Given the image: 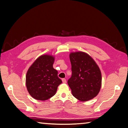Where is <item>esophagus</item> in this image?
<instances>
[{
  "label": "esophagus",
  "instance_id": "obj_1",
  "mask_svg": "<svg viewBox=\"0 0 128 128\" xmlns=\"http://www.w3.org/2000/svg\"><path fill=\"white\" fill-rule=\"evenodd\" d=\"M62 82H63V83H64V84H65V83L66 82V80L65 78H62Z\"/></svg>",
  "mask_w": 128,
  "mask_h": 128
}]
</instances>
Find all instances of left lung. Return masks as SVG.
<instances>
[{
	"instance_id": "8db88e82",
	"label": "left lung",
	"mask_w": 128,
	"mask_h": 128,
	"mask_svg": "<svg viewBox=\"0 0 128 128\" xmlns=\"http://www.w3.org/2000/svg\"><path fill=\"white\" fill-rule=\"evenodd\" d=\"M72 75L68 84L76 99L86 102L96 97L102 86V74L96 62L87 53L70 54Z\"/></svg>"
}]
</instances>
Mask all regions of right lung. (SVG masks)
Returning <instances> with one entry per match:
<instances>
[{
    "label": "right lung",
    "mask_w": 128,
    "mask_h": 128,
    "mask_svg": "<svg viewBox=\"0 0 128 128\" xmlns=\"http://www.w3.org/2000/svg\"><path fill=\"white\" fill-rule=\"evenodd\" d=\"M54 58L51 56L38 57L29 68L26 75V86L30 96L38 100H46L54 96L62 83L58 71L53 67Z\"/></svg>",
    "instance_id": "obj_1"
}]
</instances>
